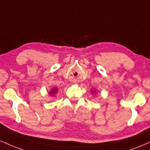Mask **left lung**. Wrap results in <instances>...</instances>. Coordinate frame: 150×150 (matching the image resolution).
<instances>
[{"label": "left lung", "instance_id": "1", "mask_svg": "<svg viewBox=\"0 0 150 150\" xmlns=\"http://www.w3.org/2000/svg\"><path fill=\"white\" fill-rule=\"evenodd\" d=\"M92 93H93V91H92Z\"/></svg>", "mask_w": 150, "mask_h": 150}]
</instances>
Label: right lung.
Instances as JSON below:
<instances>
[{
	"instance_id": "add662e5",
	"label": "right lung",
	"mask_w": 150,
	"mask_h": 150,
	"mask_svg": "<svg viewBox=\"0 0 150 150\" xmlns=\"http://www.w3.org/2000/svg\"><path fill=\"white\" fill-rule=\"evenodd\" d=\"M57 92L56 89H53L51 92H50V94H55V92Z\"/></svg>"
}]
</instances>
